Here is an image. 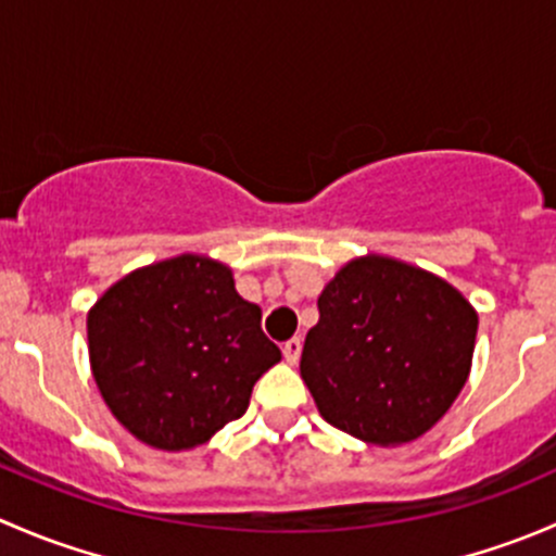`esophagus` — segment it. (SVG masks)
Instances as JSON below:
<instances>
[{
  "label": "esophagus",
  "instance_id": "1",
  "mask_svg": "<svg viewBox=\"0 0 556 556\" xmlns=\"http://www.w3.org/2000/svg\"><path fill=\"white\" fill-rule=\"evenodd\" d=\"M301 346H304V341H301V339H290V341H285V344H282V355H285V361L290 363V366H295V363H299Z\"/></svg>",
  "mask_w": 556,
  "mask_h": 556
}]
</instances>
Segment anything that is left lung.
<instances>
[{
	"instance_id": "obj_1",
	"label": "left lung",
	"mask_w": 556,
	"mask_h": 556,
	"mask_svg": "<svg viewBox=\"0 0 556 556\" xmlns=\"http://www.w3.org/2000/svg\"><path fill=\"white\" fill-rule=\"evenodd\" d=\"M317 309L301 379L325 422L366 444L425 435L468 382L479 314L425 268L377 252L352 257Z\"/></svg>"
}]
</instances>
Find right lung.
Listing matches in <instances>:
<instances>
[{"mask_svg":"<svg viewBox=\"0 0 556 556\" xmlns=\"http://www.w3.org/2000/svg\"><path fill=\"white\" fill-rule=\"evenodd\" d=\"M88 357L112 417L153 450L182 452L242 417L282 352L231 266L182 252L104 290L88 312Z\"/></svg>","mask_w":556,"mask_h":556,"instance_id":"right-lung-1","label":"right lung"}]
</instances>
